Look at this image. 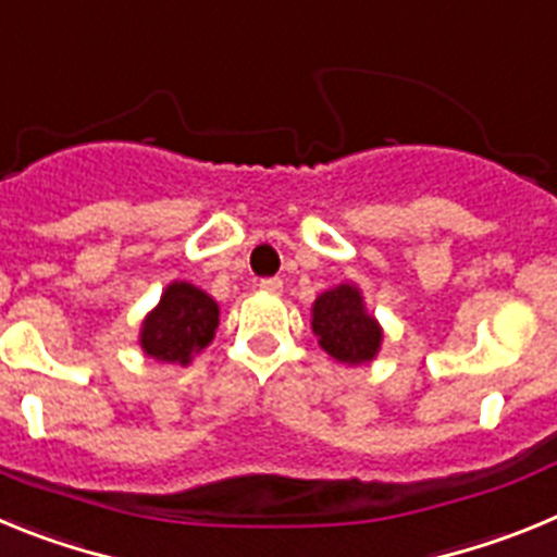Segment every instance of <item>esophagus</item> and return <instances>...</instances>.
Instances as JSON below:
<instances>
[{"mask_svg": "<svg viewBox=\"0 0 557 557\" xmlns=\"http://www.w3.org/2000/svg\"><path fill=\"white\" fill-rule=\"evenodd\" d=\"M282 287H284V282L282 278H262V282H259V289H264V293H282Z\"/></svg>", "mask_w": 557, "mask_h": 557, "instance_id": "esophagus-1", "label": "esophagus"}]
</instances>
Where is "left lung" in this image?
<instances>
[{
  "mask_svg": "<svg viewBox=\"0 0 557 557\" xmlns=\"http://www.w3.org/2000/svg\"><path fill=\"white\" fill-rule=\"evenodd\" d=\"M312 332L323 351L343 366L371 362L382 346V326L368 312L362 293L354 284H339L314 298Z\"/></svg>",
  "mask_w": 557,
  "mask_h": 557,
  "instance_id": "obj_1",
  "label": "left lung"
}]
</instances>
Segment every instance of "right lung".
I'll use <instances>...</instances> for the list:
<instances>
[{"label": "right lung", "instance_id": "1", "mask_svg": "<svg viewBox=\"0 0 557 557\" xmlns=\"http://www.w3.org/2000/svg\"><path fill=\"white\" fill-rule=\"evenodd\" d=\"M218 323L220 307L209 293L189 282H172L141 323L139 346L159 362L189 366L191 357L214 339Z\"/></svg>", "mask_w": 557, "mask_h": 557}]
</instances>
